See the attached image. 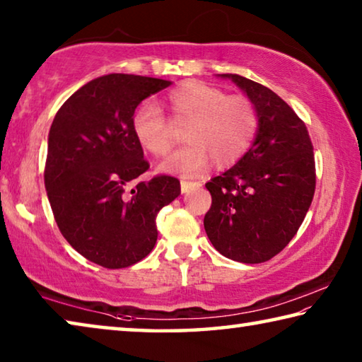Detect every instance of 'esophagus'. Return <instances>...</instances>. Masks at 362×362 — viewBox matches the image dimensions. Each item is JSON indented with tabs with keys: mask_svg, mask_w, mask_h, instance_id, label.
Segmentation results:
<instances>
[{
	"mask_svg": "<svg viewBox=\"0 0 362 362\" xmlns=\"http://www.w3.org/2000/svg\"><path fill=\"white\" fill-rule=\"evenodd\" d=\"M199 187H201L199 182H192V180H185V179L180 180L182 193H188V192H192V189L199 188Z\"/></svg>",
	"mask_w": 362,
	"mask_h": 362,
	"instance_id": "34e87169",
	"label": "esophagus"
}]
</instances>
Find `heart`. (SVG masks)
Returning <instances> with one entry per match:
<instances>
[{"instance_id": "b5f03b06", "label": "heart", "mask_w": 362, "mask_h": 362, "mask_svg": "<svg viewBox=\"0 0 362 362\" xmlns=\"http://www.w3.org/2000/svg\"><path fill=\"white\" fill-rule=\"evenodd\" d=\"M166 105L173 119L187 124L188 142L159 164L168 174H194L212 159L217 168L240 161L252 145L259 129V112L246 95H228L223 89L203 81H185L170 90ZM137 142L155 156L168 155L174 145L173 131L161 112L146 103L132 119Z\"/></svg>"}]
</instances>
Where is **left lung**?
Listing matches in <instances>:
<instances>
[{"mask_svg": "<svg viewBox=\"0 0 362 362\" xmlns=\"http://www.w3.org/2000/svg\"><path fill=\"white\" fill-rule=\"evenodd\" d=\"M228 78L255 103L259 129L235 166L206 183L212 204L204 230L226 259L262 263L296 236L316 187L313 145L305 122L272 89Z\"/></svg>", "mask_w": 362, "mask_h": 362, "instance_id": "1", "label": "left lung"}]
</instances>
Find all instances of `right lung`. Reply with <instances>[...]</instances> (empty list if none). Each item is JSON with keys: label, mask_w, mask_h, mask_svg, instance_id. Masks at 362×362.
I'll return each mask as SVG.
<instances>
[{"label": "right lung", "mask_w": 362, "mask_h": 362, "mask_svg": "<svg viewBox=\"0 0 362 362\" xmlns=\"http://www.w3.org/2000/svg\"><path fill=\"white\" fill-rule=\"evenodd\" d=\"M170 84L124 73L99 76L79 88L52 121L45 185L54 218L70 246L103 268L145 259L158 240V212L180 194V182L170 175L127 189L150 168L134 136V112Z\"/></svg>", "instance_id": "obj_1"}]
</instances>
